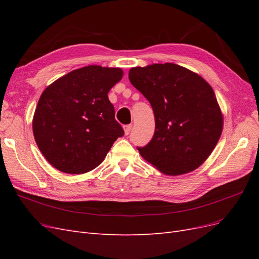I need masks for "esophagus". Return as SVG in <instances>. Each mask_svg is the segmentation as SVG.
Masks as SVG:
<instances>
[{"label": "esophagus", "mask_w": 259, "mask_h": 259, "mask_svg": "<svg viewBox=\"0 0 259 259\" xmlns=\"http://www.w3.org/2000/svg\"><path fill=\"white\" fill-rule=\"evenodd\" d=\"M132 127H133V125H132V124L125 125V126H123V128H124V133H125V135H128V134H130V132H131Z\"/></svg>", "instance_id": "1"}]
</instances>
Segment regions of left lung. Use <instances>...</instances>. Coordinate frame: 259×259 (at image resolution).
<instances>
[{"label": "left lung", "mask_w": 259, "mask_h": 259, "mask_svg": "<svg viewBox=\"0 0 259 259\" xmlns=\"http://www.w3.org/2000/svg\"><path fill=\"white\" fill-rule=\"evenodd\" d=\"M128 79L151 104L155 119L154 135L138 148L140 155L168 176L201 166L224 127L211 86L198 73L170 62L134 67Z\"/></svg>", "instance_id": "obj_1"}]
</instances>
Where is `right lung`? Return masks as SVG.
<instances>
[{"mask_svg": "<svg viewBox=\"0 0 259 259\" xmlns=\"http://www.w3.org/2000/svg\"><path fill=\"white\" fill-rule=\"evenodd\" d=\"M123 70L88 66L67 73L44 90L35 108V143L51 165L67 174L97 167L124 135L108 93Z\"/></svg>", "mask_w": 259, "mask_h": 259, "instance_id": "right-lung-1", "label": "right lung"}]
</instances>
